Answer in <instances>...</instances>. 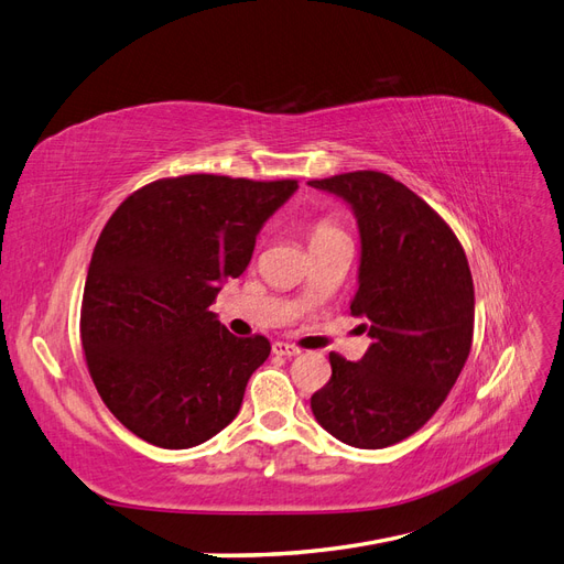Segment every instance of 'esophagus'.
<instances>
[{"label": "esophagus", "mask_w": 564, "mask_h": 564, "mask_svg": "<svg viewBox=\"0 0 564 564\" xmlns=\"http://www.w3.org/2000/svg\"><path fill=\"white\" fill-rule=\"evenodd\" d=\"M272 352L294 357V355H299L301 350H299V346H294V344H286V340H275V344H272Z\"/></svg>", "instance_id": "1"}]
</instances>
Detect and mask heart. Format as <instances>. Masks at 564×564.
<instances>
[{
	"label": "heart",
	"instance_id": "1",
	"mask_svg": "<svg viewBox=\"0 0 564 564\" xmlns=\"http://www.w3.org/2000/svg\"><path fill=\"white\" fill-rule=\"evenodd\" d=\"M338 235H346V232L340 230V226L336 224V220H332V218H317V220H313V226L308 230L311 247L327 242V240H332V237H338Z\"/></svg>",
	"mask_w": 564,
	"mask_h": 564
}]
</instances>
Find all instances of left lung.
I'll return each instance as SVG.
<instances>
[{"label": "left lung", "instance_id": "left-lung-1", "mask_svg": "<svg viewBox=\"0 0 564 564\" xmlns=\"http://www.w3.org/2000/svg\"><path fill=\"white\" fill-rule=\"evenodd\" d=\"M344 197L360 226L352 317L373 344L360 362L329 352L332 379L311 398L324 431L383 449L429 421L464 369L475 322L473 275L458 237L429 202L383 172L308 181Z\"/></svg>", "mask_w": 564, "mask_h": 564}]
</instances>
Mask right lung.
<instances>
[{
    "label": "right lung",
    "instance_id": "obj_1",
    "mask_svg": "<svg viewBox=\"0 0 564 564\" xmlns=\"http://www.w3.org/2000/svg\"><path fill=\"white\" fill-rule=\"evenodd\" d=\"M299 181L187 174L131 193L100 232L82 296L79 338L100 400L164 449L202 445L240 412L270 355L232 336L209 305L240 278L256 235Z\"/></svg>",
    "mask_w": 564,
    "mask_h": 564
}]
</instances>
